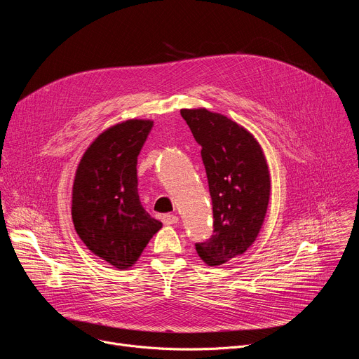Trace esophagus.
<instances>
[{"instance_id":"34e87169","label":"esophagus","mask_w":359,"mask_h":359,"mask_svg":"<svg viewBox=\"0 0 359 359\" xmlns=\"http://www.w3.org/2000/svg\"><path fill=\"white\" fill-rule=\"evenodd\" d=\"M162 222H163L165 224L170 226V224L179 223V217L175 216V215H165V216H162Z\"/></svg>"}]
</instances>
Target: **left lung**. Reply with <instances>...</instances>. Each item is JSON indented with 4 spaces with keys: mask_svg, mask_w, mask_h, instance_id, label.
I'll return each mask as SVG.
<instances>
[{
    "mask_svg": "<svg viewBox=\"0 0 359 359\" xmlns=\"http://www.w3.org/2000/svg\"><path fill=\"white\" fill-rule=\"evenodd\" d=\"M201 146L213 203V236L197 243L210 267L241 255L257 238L266 219L271 179L264 151L245 128L206 108L180 109Z\"/></svg>",
    "mask_w": 359,
    "mask_h": 359,
    "instance_id": "obj_1",
    "label": "left lung"
}]
</instances>
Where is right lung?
I'll return each mask as SVG.
<instances>
[{
	"instance_id": "right-lung-1",
	"label": "right lung",
	"mask_w": 359,
	"mask_h": 359,
	"mask_svg": "<svg viewBox=\"0 0 359 359\" xmlns=\"http://www.w3.org/2000/svg\"><path fill=\"white\" fill-rule=\"evenodd\" d=\"M153 121L129 119L102 132L85 150L72 187V220L83 244L119 270L130 269L162 223L143 209L137 156Z\"/></svg>"
}]
</instances>
